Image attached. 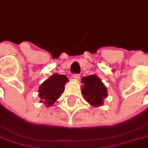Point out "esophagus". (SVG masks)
I'll use <instances>...</instances> for the list:
<instances>
[{
    "label": "esophagus",
    "mask_w": 148,
    "mask_h": 148,
    "mask_svg": "<svg viewBox=\"0 0 148 148\" xmlns=\"http://www.w3.org/2000/svg\"><path fill=\"white\" fill-rule=\"evenodd\" d=\"M73 77H74L75 80H79V79H80V74H74V75H73Z\"/></svg>",
    "instance_id": "1"
}]
</instances>
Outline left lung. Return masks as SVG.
Segmentation results:
<instances>
[{"mask_svg": "<svg viewBox=\"0 0 148 148\" xmlns=\"http://www.w3.org/2000/svg\"><path fill=\"white\" fill-rule=\"evenodd\" d=\"M82 93L84 99L93 107L103 106L104 99L108 96L107 88L96 74L82 78Z\"/></svg>", "mask_w": 148, "mask_h": 148, "instance_id": "obj_1", "label": "left lung"}]
</instances>
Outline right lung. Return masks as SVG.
I'll return each instance as SVG.
<instances>
[{
    "mask_svg": "<svg viewBox=\"0 0 148 148\" xmlns=\"http://www.w3.org/2000/svg\"><path fill=\"white\" fill-rule=\"evenodd\" d=\"M68 78L65 75L57 73L53 74L48 79L45 80L39 87V96L40 102L46 107L53 106L55 101L64 92L65 85L68 82Z\"/></svg>",
    "mask_w": 148,
    "mask_h": 148,
    "instance_id": "1",
    "label": "right lung"
}]
</instances>
